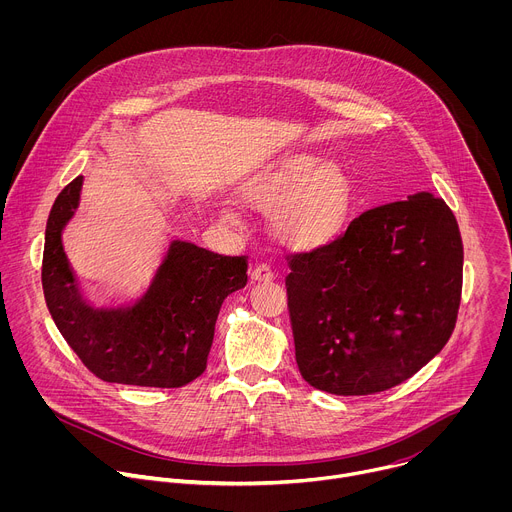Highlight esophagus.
I'll list each match as a JSON object with an SVG mask.
<instances>
[{"instance_id": "1", "label": "esophagus", "mask_w": 512, "mask_h": 512, "mask_svg": "<svg viewBox=\"0 0 512 512\" xmlns=\"http://www.w3.org/2000/svg\"><path fill=\"white\" fill-rule=\"evenodd\" d=\"M251 279L253 281H269V279H273V269H271V265H267V263H257L253 269H251Z\"/></svg>"}]
</instances>
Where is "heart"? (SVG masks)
Listing matches in <instances>:
<instances>
[{"mask_svg":"<svg viewBox=\"0 0 512 512\" xmlns=\"http://www.w3.org/2000/svg\"><path fill=\"white\" fill-rule=\"evenodd\" d=\"M261 208L281 210L275 229L289 247L310 251L338 237L348 214V190L340 178H312L306 170L285 172L269 180L255 196Z\"/></svg>","mask_w":512,"mask_h":512,"instance_id":"heart-1","label":"heart"}]
</instances>
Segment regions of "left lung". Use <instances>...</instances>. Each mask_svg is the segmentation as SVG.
<instances>
[{"mask_svg": "<svg viewBox=\"0 0 512 512\" xmlns=\"http://www.w3.org/2000/svg\"><path fill=\"white\" fill-rule=\"evenodd\" d=\"M287 259L296 362L314 389L387 391L454 332L464 247L454 212L429 192L364 210L328 245Z\"/></svg>", "mask_w": 512, "mask_h": 512, "instance_id": "left-lung-1", "label": "left lung"}]
</instances>
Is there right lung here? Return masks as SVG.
I'll return each instance as SVG.
<instances>
[{
	"mask_svg": "<svg viewBox=\"0 0 512 512\" xmlns=\"http://www.w3.org/2000/svg\"><path fill=\"white\" fill-rule=\"evenodd\" d=\"M81 186L83 176L62 188L46 223L42 289L56 328L105 383L160 389L192 383L206 369L223 302L247 283V257L174 241L141 300L97 308L81 296L60 241Z\"/></svg>",
	"mask_w": 512,
	"mask_h": 512,
	"instance_id": "1",
	"label": "right lung"
}]
</instances>
